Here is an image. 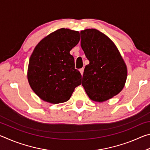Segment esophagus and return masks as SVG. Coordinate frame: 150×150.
Instances as JSON below:
<instances>
[{"label": "esophagus", "instance_id": "1", "mask_svg": "<svg viewBox=\"0 0 150 150\" xmlns=\"http://www.w3.org/2000/svg\"><path fill=\"white\" fill-rule=\"evenodd\" d=\"M79 71H80V73H81V74L83 75V72H84V68H81V69H79Z\"/></svg>", "mask_w": 150, "mask_h": 150}]
</instances>
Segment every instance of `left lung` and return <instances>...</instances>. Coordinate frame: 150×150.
<instances>
[{
	"instance_id": "8db88e82",
	"label": "left lung",
	"mask_w": 150,
	"mask_h": 150,
	"mask_svg": "<svg viewBox=\"0 0 150 150\" xmlns=\"http://www.w3.org/2000/svg\"><path fill=\"white\" fill-rule=\"evenodd\" d=\"M80 34L81 46L89 61L85 67L82 85L91 100L104 102L123 89L126 65L107 35L93 28L82 30Z\"/></svg>"
}]
</instances>
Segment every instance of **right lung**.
<instances>
[{"label":"right lung","mask_w":150,"mask_h":150,"mask_svg":"<svg viewBox=\"0 0 150 150\" xmlns=\"http://www.w3.org/2000/svg\"><path fill=\"white\" fill-rule=\"evenodd\" d=\"M80 40L79 32L61 28L43 38L30 57L27 77L33 91L45 102H66L81 84L70 51Z\"/></svg>","instance_id":"obj_1"}]
</instances>
